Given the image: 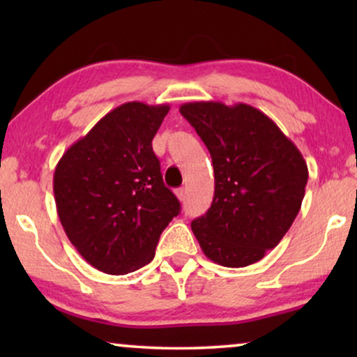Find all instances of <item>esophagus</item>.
Masks as SVG:
<instances>
[{"label": "esophagus", "mask_w": 357, "mask_h": 357, "mask_svg": "<svg viewBox=\"0 0 357 357\" xmlns=\"http://www.w3.org/2000/svg\"><path fill=\"white\" fill-rule=\"evenodd\" d=\"M175 195H177V198L180 199V202H185V198H187V190L178 188L177 192H175Z\"/></svg>", "instance_id": "1"}]
</instances>
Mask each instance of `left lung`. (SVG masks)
<instances>
[{
    "instance_id": "8db88e82",
    "label": "left lung",
    "mask_w": 357,
    "mask_h": 357,
    "mask_svg": "<svg viewBox=\"0 0 357 357\" xmlns=\"http://www.w3.org/2000/svg\"><path fill=\"white\" fill-rule=\"evenodd\" d=\"M180 114L211 154L214 198L192 231L218 265L260 261L294 222L309 169L297 146L261 110L247 104L188 102Z\"/></svg>"
}]
</instances>
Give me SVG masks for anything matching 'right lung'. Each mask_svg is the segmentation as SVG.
I'll return each mask as SVG.
<instances>
[{"instance_id": "obj_1", "label": "right lung", "mask_w": 357, "mask_h": 357, "mask_svg": "<svg viewBox=\"0 0 357 357\" xmlns=\"http://www.w3.org/2000/svg\"><path fill=\"white\" fill-rule=\"evenodd\" d=\"M170 107L126 102L109 112L58 160L56 213L84 260L107 275L148 265L180 203L153 151Z\"/></svg>"}]
</instances>
